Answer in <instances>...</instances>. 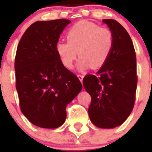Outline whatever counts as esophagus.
<instances>
[{
  "instance_id": "esophagus-1",
  "label": "esophagus",
  "mask_w": 152,
  "mask_h": 152,
  "mask_svg": "<svg viewBox=\"0 0 152 152\" xmlns=\"http://www.w3.org/2000/svg\"><path fill=\"white\" fill-rule=\"evenodd\" d=\"M77 77H78L79 80H80V82H82L83 78H84V75H77Z\"/></svg>"
}]
</instances>
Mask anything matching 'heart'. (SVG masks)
<instances>
[{"mask_svg": "<svg viewBox=\"0 0 152 152\" xmlns=\"http://www.w3.org/2000/svg\"><path fill=\"white\" fill-rule=\"evenodd\" d=\"M66 39L67 42H58L56 49L61 63L68 69L73 68L77 52L80 57V69L103 66L114 45L110 29L88 21H80L73 25L67 32Z\"/></svg>", "mask_w": 152, "mask_h": 152, "instance_id": "1", "label": "heart"}]
</instances>
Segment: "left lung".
Segmentation results:
<instances>
[{
	"instance_id": "obj_1",
	"label": "left lung",
	"mask_w": 152,
	"mask_h": 152,
	"mask_svg": "<svg viewBox=\"0 0 152 152\" xmlns=\"http://www.w3.org/2000/svg\"><path fill=\"white\" fill-rule=\"evenodd\" d=\"M103 22L113 32V48L96 75H86L83 84L91 96L88 114L93 124L111 129L124 123L134 107L136 55L130 36L121 24L112 19Z\"/></svg>"
}]
</instances>
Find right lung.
Instances as JSON below:
<instances>
[{
    "mask_svg": "<svg viewBox=\"0 0 152 152\" xmlns=\"http://www.w3.org/2000/svg\"><path fill=\"white\" fill-rule=\"evenodd\" d=\"M71 21L33 23L23 35L16 53V88L20 107L30 123L56 129L66 119V107L82 89L78 77L61 63L56 49Z\"/></svg>",
    "mask_w": 152,
    "mask_h": 152,
    "instance_id": "1",
    "label": "right lung"
}]
</instances>
